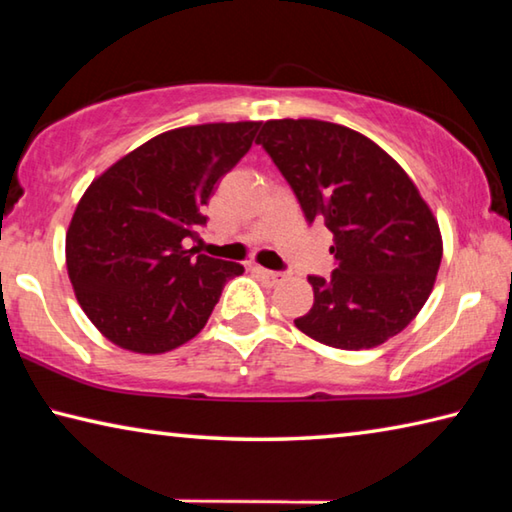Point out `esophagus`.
<instances>
[{
  "mask_svg": "<svg viewBox=\"0 0 512 512\" xmlns=\"http://www.w3.org/2000/svg\"><path fill=\"white\" fill-rule=\"evenodd\" d=\"M255 271H257V275L262 277L266 284H271V287H273V284H280L284 277H287V275L280 273V271H268V268H264V266H257Z\"/></svg>",
  "mask_w": 512,
  "mask_h": 512,
  "instance_id": "34e87169",
  "label": "esophagus"
}]
</instances>
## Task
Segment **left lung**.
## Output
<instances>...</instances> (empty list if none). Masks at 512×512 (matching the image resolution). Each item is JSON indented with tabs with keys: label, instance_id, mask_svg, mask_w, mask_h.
I'll use <instances>...</instances> for the list:
<instances>
[{
	"label": "left lung",
	"instance_id": "8db88e82",
	"mask_svg": "<svg viewBox=\"0 0 512 512\" xmlns=\"http://www.w3.org/2000/svg\"><path fill=\"white\" fill-rule=\"evenodd\" d=\"M307 221L334 235L332 277L309 275L314 305L293 320L339 350L377 348L418 316L436 282L443 237L400 164L366 135L320 119H271L257 137Z\"/></svg>",
	"mask_w": 512,
	"mask_h": 512
}]
</instances>
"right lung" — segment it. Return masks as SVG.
Listing matches in <instances>:
<instances>
[{
  "label": "right lung",
  "instance_id": "obj_1",
  "mask_svg": "<svg viewBox=\"0 0 512 512\" xmlns=\"http://www.w3.org/2000/svg\"><path fill=\"white\" fill-rule=\"evenodd\" d=\"M262 121L183 126L155 135L92 180L65 237L76 300L110 343L162 354L192 341L244 266L187 250L214 187Z\"/></svg>",
  "mask_w": 512,
  "mask_h": 512
}]
</instances>
